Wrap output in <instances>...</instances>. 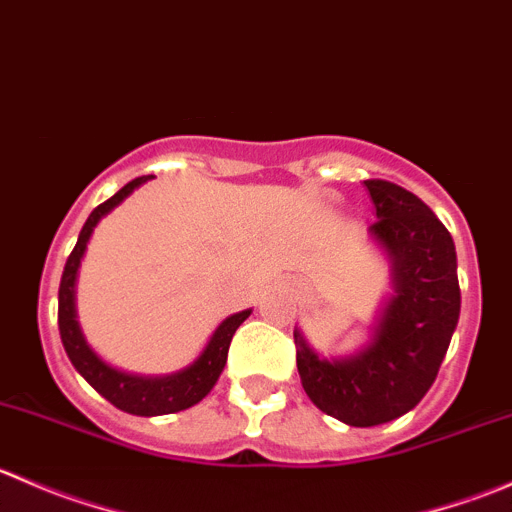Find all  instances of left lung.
<instances>
[{"label":"left lung","mask_w":512,"mask_h":512,"mask_svg":"<svg viewBox=\"0 0 512 512\" xmlns=\"http://www.w3.org/2000/svg\"><path fill=\"white\" fill-rule=\"evenodd\" d=\"M364 185L379 218L369 235L389 257L394 294L369 342L349 356L322 359L294 332L299 379L312 404L359 428L409 414L426 396L461 314L456 245L446 225L401 185Z\"/></svg>","instance_id":"8db88e82"}]
</instances>
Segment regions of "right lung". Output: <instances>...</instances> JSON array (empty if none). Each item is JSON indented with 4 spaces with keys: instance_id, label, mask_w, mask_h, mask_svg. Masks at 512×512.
I'll list each match as a JSON object with an SVG mask.
<instances>
[{
    "instance_id": "1",
    "label": "right lung",
    "mask_w": 512,
    "mask_h": 512,
    "mask_svg": "<svg viewBox=\"0 0 512 512\" xmlns=\"http://www.w3.org/2000/svg\"><path fill=\"white\" fill-rule=\"evenodd\" d=\"M148 180H151V175H141V178L131 180V183L123 185L113 198H108L106 203L98 205L94 213L89 215V220L81 227L76 247L71 250L69 260H66L64 275H61L59 285V334L71 364H74V369L94 386L103 399L111 401L116 409L133 416L175 414V411H185L190 409V406L198 404V401H203L205 396L210 394V389L218 384L220 374H223L232 334L237 332V327H240L252 312V309H245V312L230 314V317L223 319L193 364L175 371V374L165 376H138L121 369H113L111 364H106V361L86 344L79 322H76L74 304L76 275H79L81 257H84L86 252V242H89L98 220L106 218V215L111 213L116 205H121L138 185L148 183Z\"/></svg>"
}]
</instances>
